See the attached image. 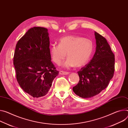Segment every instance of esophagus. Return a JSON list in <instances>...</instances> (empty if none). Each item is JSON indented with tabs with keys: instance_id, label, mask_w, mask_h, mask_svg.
I'll return each mask as SVG.
<instances>
[{
	"instance_id": "1",
	"label": "esophagus",
	"mask_w": 128,
	"mask_h": 128,
	"mask_svg": "<svg viewBox=\"0 0 128 128\" xmlns=\"http://www.w3.org/2000/svg\"><path fill=\"white\" fill-rule=\"evenodd\" d=\"M69 74V72H64V71H60L59 72V74L61 75H65V74Z\"/></svg>"
}]
</instances>
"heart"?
Returning a JSON list of instances; mask_svg holds the SVG:
<instances>
[{
    "label": "heart",
    "instance_id": "heart-1",
    "mask_svg": "<svg viewBox=\"0 0 128 128\" xmlns=\"http://www.w3.org/2000/svg\"><path fill=\"white\" fill-rule=\"evenodd\" d=\"M94 50L92 42L82 37L67 36L60 39L59 44H53L50 48V54L52 61L60 64L68 58L63 66L69 68L76 66L82 67L89 62Z\"/></svg>",
    "mask_w": 128,
    "mask_h": 128
}]
</instances>
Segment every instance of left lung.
<instances>
[{"mask_svg": "<svg viewBox=\"0 0 128 128\" xmlns=\"http://www.w3.org/2000/svg\"><path fill=\"white\" fill-rule=\"evenodd\" d=\"M96 51L90 61L78 72V84L73 87L76 94L82 98L94 96L108 85L115 69V57L106 38L95 32Z\"/></svg>", "mask_w": 128, "mask_h": 128, "instance_id": "left-lung-1", "label": "left lung"}]
</instances>
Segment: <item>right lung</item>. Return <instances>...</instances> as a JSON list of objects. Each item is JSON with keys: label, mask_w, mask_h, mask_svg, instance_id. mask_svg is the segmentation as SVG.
<instances>
[{"label": "right lung", "mask_w": 128, "mask_h": 128, "mask_svg": "<svg viewBox=\"0 0 128 128\" xmlns=\"http://www.w3.org/2000/svg\"><path fill=\"white\" fill-rule=\"evenodd\" d=\"M48 30L34 27L18 41L13 63L17 80L33 98L48 94L59 71L51 61Z\"/></svg>", "instance_id": "add662e5"}]
</instances>
